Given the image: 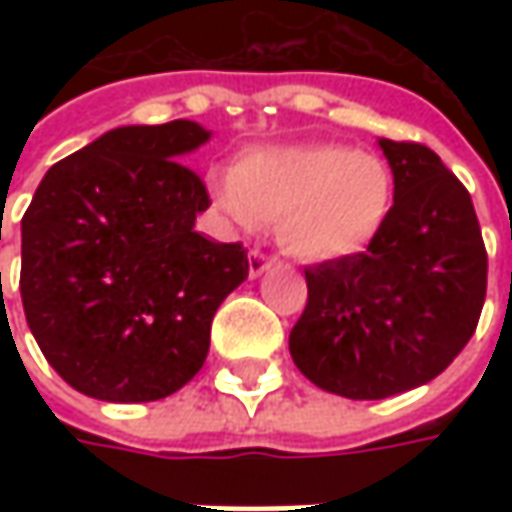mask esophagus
Returning <instances> with one entry per match:
<instances>
[{
	"mask_svg": "<svg viewBox=\"0 0 512 512\" xmlns=\"http://www.w3.org/2000/svg\"><path fill=\"white\" fill-rule=\"evenodd\" d=\"M273 262H276V256H267L265 250H259V247H253V250L247 253V270H250V276H253V279H256V276H262Z\"/></svg>",
	"mask_w": 512,
	"mask_h": 512,
	"instance_id": "1",
	"label": "esophagus"
}]
</instances>
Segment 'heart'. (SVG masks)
<instances>
[{
	"label": "heart",
	"instance_id": "obj_1",
	"mask_svg": "<svg viewBox=\"0 0 512 512\" xmlns=\"http://www.w3.org/2000/svg\"><path fill=\"white\" fill-rule=\"evenodd\" d=\"M219 205L239 222H276L293 259L336 262L376 242L393 207V173L382 156L347 145L253 150L216 185Z\"/></svg>",
	"mask_w": 512,
	"mask_h": 512
}]
</instances>
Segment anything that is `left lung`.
I'll return each instance as SVG.
<instances>
[{"mask_svg": "<svg viewBox=\"0 0 512 512\" xmlns=\"http://www.w3.org/2000/svg\"><path fill=\"white\" fill-rule=\"evenodd\" d=\"M393 207L376 242L307 267L290 356L316 387L387 399L430 382L476 333L487 250L467 187L419 142H379Z\"/></svg>", "mask_w": 512, "mask_h": 512, "instance_id": "1", "label": "left lung"}]
</instances>
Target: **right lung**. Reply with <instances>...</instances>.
Wrapping results in <instances>:
<instances>
[{"label": "right lung", "mask_w": 512, "mask_h": 512, "mask_svg": "<svg viewBox=\"0 0 512 512\" xmlns=\"http://www.w3.org/2000/svg\"><path fill=\"white\" fill-rule=\"evenodd\" d=\"M205 128H116L45 173L22 216V307L50 367L102 402H156L207 359L210 322L247 279L242 242L193 230L205 182L179 162Z\"/></svg>", "instance_id": "obj_1"}]
</instances>
